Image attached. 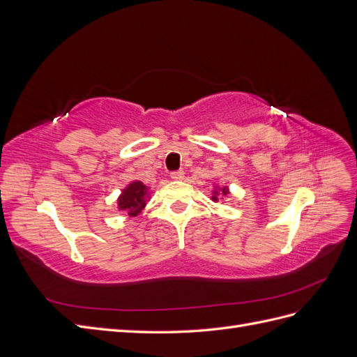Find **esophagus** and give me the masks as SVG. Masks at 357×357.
I'll list each match as a JSON object with an SVG mask.
<instances>
[{
    "mask_svg": "<svg viewBox=\"0 0 357 357\" xmlns=\"http://www.w3.org/2000/svg\"><path fill=\"white\" fill-rule=\"evenodd\" d=\"M183 177H185V172H183V169L172 171V172H171V178H174V180H183Z\"/></svg>",
    "mask_w": 357,
    "mask_h": 357,
    "instance_id": "obj_1",
    "label": "esophagus"
}]
</instances>
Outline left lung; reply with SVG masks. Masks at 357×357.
Listing matches in <instances>:
<instances>
[{
    "label": "left lung",
    "mask_w": 357,
    "mask_h": 357,
    "mask_svg": "<svg viewBox=\"0 0 357 357\" xmlns=\"http://www.w3.org/2000/svg\"><path fill=\"white\" fill-rule=\"evenodd\" d=\"M219 195H222V197L229 195V189L226 188V186H225V188H215V189L213 190V197H211V199L218 202V201H219Z\"/></svg>",
    "instance_id": "8db88e82"
}]
</instances>
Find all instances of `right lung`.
<instances>
[{"mask_svg": "<svg viewBox=\"0 0 357 357\" xmlns=\"http://www.w3.org/2000/svg\"><path fill=\"white\" fill-rule=\"evenodd\" d=\"M150 198V192L142 181H132L122 190V195L117 199L119 210H126L129 215H137L146 207Z\"/></svg>", "mask_w": 357, "mask_h": 357, "instance_id": "add662e5", "label": "right lung"}]
</instances>
